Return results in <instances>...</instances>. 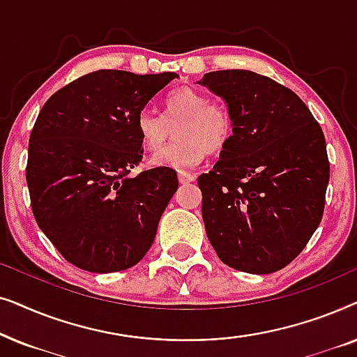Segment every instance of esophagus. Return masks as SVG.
I'll return each instance as SVG.
<instances>
[{
    "label": "esophagus",
    "instance_id": "34e87169",
    "mask_svg": "<svg viewBox=\"0 0 357 357\" xmlns=\"http://www.w3.org/2000/svg\"><path fill=\"white\" fill-rule=\"evenodd\" d=\"M195 178H197V177H195L193 174H188V172H178V182H180V183H190V182H193Z\"/></svg>",
    "mask_w": 357,
    "mask_h": 357
}]
</instances>
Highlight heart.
I'll return each mask as SVG.
<instances>
[{
    "label": "heart",
    "instance_id": "b5f03b06",
    "mask_svg": "<svg viewBox=\"0 0 357 357\" xmlns=\"http://www.w3.org/2000/svg\"><path fill=\"white\" fill-rule=\"evenodd\" d=\"M179 126V141L153 158L154 165L177 170L192 169L206 153H219L232 136V115L226 105L211 102L203 92L182 87L164 100V116L143 110L136 130L146 149L159 151Z\"/></svg>",
    "mask_w": 357,
    "mask_h": 357
}]
</instances>
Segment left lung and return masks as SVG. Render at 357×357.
I'll list each match as a JSON object with an SVG mask.
<instances>
[{
	"label": "left lung",
	"mask_w": 357,
	"mask_h": 357,
	"mask_svg": "<svg viewBox=\"0 0 357 357\" xmlns=\"http://www.w3.org/2000/svg\"><path fill=\"white\" fill-rule=\"evenodd\" d=\"M198 84L226 100L232 136L198 177L206 236L222 263L268 275L304 250L324 216L330 162L307 105L247 70L211 71Z\"/></svg>",
	"instance_id": "left-lung-1"
}]
</instances>
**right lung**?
<instances>
[{
    "label": "right lung",
    "instance_id": "1",
    "mask_svg": "<svg viewBox=\"0 0 357 357\" xmlns=\"http://www.w3.org/2000/svg\"><path fill=\"white\" fill-rule=\"evenodd\" d=\"M175 77L99 70L42 107L29 139L27 187L38 227L71 265L128 270L153 245L177 174H128L143 159L138 115Z\"/></svg>",
    "mask_w": 357,
    "mask_h": 357
}]
</instances>
